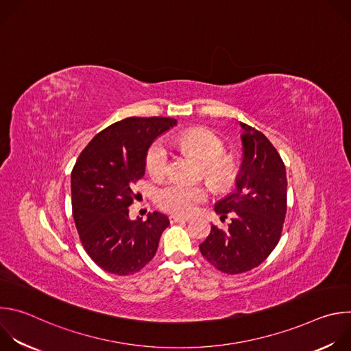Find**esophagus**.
<instances>
[{
	"mask_svg": "<svg viewBox=\"0 0 351 351\" xmlns=\"http://www.w3.org/2000/svg\"><path fill=\"white\" fill-rule=\"evenodd\" d=\"M171 223H178V222H187L189 217H179V215H169Z\"/></svg>",
	"mask_w": 351,
	"mask_h": 351,
	"instance_id": "esophagus-1",
	"label": "esophagus"
}]
</instances>
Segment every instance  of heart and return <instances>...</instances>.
<instances>
[{"label": "heart", "instance_id": "b5f03b06", "mask_svg": "<svg viewBox=\"0 0 351 351\" xmlns=\"http://www.w3.org/2000/svg\"><path fill=\"white\" fill-rule=\"evenodd\" d=\"M186 152L191 153L199 162L206 164V175L219 187L229 186L237 172L236 162L225 154V141L213 130L193 129L182 132L173 137ZM169 153L162 138L149 145L145 156L147 172L154 178H162L168 172ZM208 197V189L202 184H189L182 182H168L156 193L157 204L172 214H190Z\"/></svg>", "mask_w": 351, "mask_h": 351}]
</instances>
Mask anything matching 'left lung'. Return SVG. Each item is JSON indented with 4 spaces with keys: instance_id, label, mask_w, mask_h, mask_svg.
I'll use <instances>...</instances> for the list:
<instances>
[{
    "instance_id": "obj_1",
    "label": "left lung",
    "mask_w": 351,
    "mask_h": 351,
    "mask_svg": "<svg viewBox=\"0 0 351 351\" xmlns=\"http://www.w3.org/2000/svg\"><path fill=\"white\" fill-rule=\"evenodd\" d=\"M240 123L241 164L232 193L218 199L215 213L226 230L211 226L199 252L217 269L241 274L258 267L276 247L286 215L285 164L271 141L254 128Z\"/></svg>"
}]
</instances>
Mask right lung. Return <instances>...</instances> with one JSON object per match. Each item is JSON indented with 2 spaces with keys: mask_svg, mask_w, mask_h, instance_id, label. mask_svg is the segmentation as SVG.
I'll use <instances>...</instances> for the list:
<instances>
[{
  "mask_svg": "<svg viewBox=\"0 0 351 351\" xmlns=\"http://www.w3.org/2000/svg\"><path fill=\"white\" fill-rule=\"evenodd\" d=\"M178 123L172 118H126L99 132L83 149L71 175L72 211L91 260L114 275L144 268L157 253L169 225L167 215L129 218L132 186L145 173L153 141Z\"/></svg>",
  "mask_w": 351,
  "mask_h": 351,
  "instance_id": "obj_1",
  "label": "right lung"
}]
</instances>
